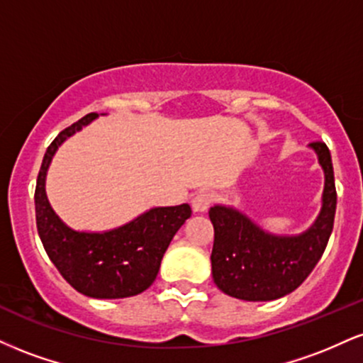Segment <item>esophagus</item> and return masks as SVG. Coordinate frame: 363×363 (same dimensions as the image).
<instances>
[{"label": "esophagus", "instance_id": "esophagus-1", "mask_svg": "<svg viewBox=\"0 0 363 363\" xmlns=\"http://www.w3.org/2000/svg\"><path fill=\"white\" fill-rule=\"evenodd\" d=\"M191 203H193V209L196 213H204L209 206H211L213 194L206 193V191H204V193H198L194 196Z\"/></svg>", "mask_w": 363, "mask_h": 363}]
</instances>
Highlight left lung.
Instances as JSON below:
<instances>
[{"label": "left lung", "mask_w": 363, "mask_h": 363, "mask_svg": "<svg viewBox=\"0 0 363 363\" xmlns=\"http://www.w3.org/2000/svg\"><path fill=\"white\" fill-rule=\"evenodd\" d=\"M309 147L325 172V191L320 215L304 233L277 237L238 209L221 204L209 209L215 228L213 281L231 298L272 301L289 294L306 281L328 245L336 211L333 164L326 143L313 142Z\"/></svg>", "instance_id": "obj_1"}]
</instances>
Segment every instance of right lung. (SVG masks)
I'll return each instance as SVG.
<instances>
[{
  "mask_svg": "<svg viewBox=\"0 0 363 363\" xmlns=\"http://www.w3.org/2000/svg\"><path fill=\"white\" fill-rule=\"evenodd\" d=\"M94 118L98 113H89L67 126L47 148L35 187L37 230L52 264L77 292L94 299L130 298L155 281L170 240L191 216V206L152 208L103 233L76 231L62 223L47 199V170L57 148Z\"/></svg>",
  "mask_w": 363,
  "mask_h": 363,
  "instance_id": "right-lung-1",
  "label": "right lung"
}]
</instances>
